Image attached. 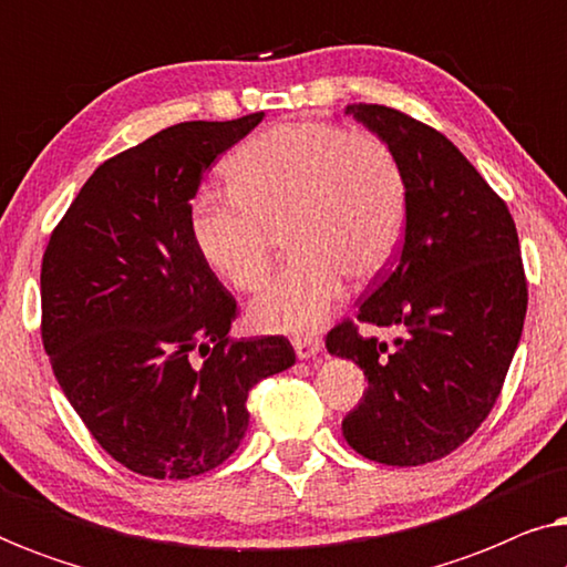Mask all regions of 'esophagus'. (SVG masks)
<instances>
[{
    "instance_id": "1",
    "label": "esophagus",
    "mask_w": 567,
    "mask_h": 567,
    "mask_svg": "<svg viewBox=\"0 0 567 567\" xmlns=\"http://www.w3.org/2000/svg\"><path fill=\"white\" fill-rule=\"evenodd\" d=\"M291 346H293V351H297V355L299 359H315L317 353L322 351V338H317V336H297L291 340Z\"/></svg>"
}]
</instances>
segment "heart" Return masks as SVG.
Returning a JSON list of instances; mask_svg holds the SVG:
<instances>
[{
	"instance_id": "heart-1",
	"label": "heart",
	"mask_w": 567,
	"mask_h": 567,
	"mask_svg": "<svg viewBox=\"0 0 567 567\" xmlns=\"http://www.w3.org/2000/svg\"><path fill=\"white\" fill-rule=\"evenodd\" d=\"M231 190H204L190 235L208 268L237 291L266 284L276 235L291 262L252 301L268 332L322 324L346 297V278L371 281L390 266L405 229L408 183L398 154L374 134L336 123H281L229 159Z\"/></svg>"
}]
</instances>
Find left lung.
I'll return each instance as SVG.
<instances>
[{
    "instance_id": "8db88e82",
    "label": "left lung",
    "mask_w": 567,
    "mask_h": 567,
    "mask_svg": "<svg viewBox=\"0 0 567 567\" xmlns=\"http://www.w3.org/2000/svg\"><path fill=\"white\" fill-rule=\"evenodd\" d=\"M346 113L405 169V239L355 315L402 336L386 346L346 320L324 346L369 379L343 417L348 444L371 462L417 467L462 446L498 400L526 317L522 250L508 206L444 134L386 105Z\"/></svg>"
}]
</instances>
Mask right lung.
Instances as JSON below:
<instances>
[{
    "mask_svg": "<svg viewBox=\"0 0 567 567\" xmlns=\"http://www.w3.org/2000/svg\"><path fill=\"white\" fill-rule=\"evenodd\" d=\"M260 121L177 123L115 154L43 252L53 374L92 439L144 477L219 467L250 423L252 386L297 361L284 336L227 338L237 301L190 235L200 177Z\"/></svg>",
    "mask_w": 567,
    "mask_h": 567,
    "instance_id": "add662e5",
    "label": "right lung"
}]
</instances>
